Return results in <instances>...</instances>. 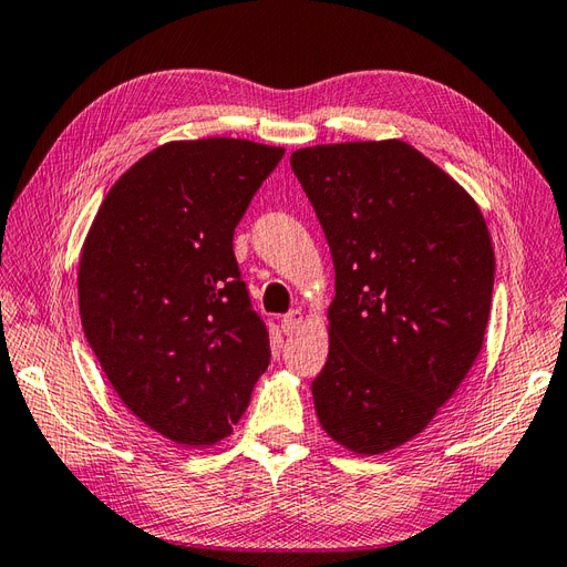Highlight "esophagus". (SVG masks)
I'll list each match as a JSON object with an SVG mask.
<instances>
[{"label":"esophagus","mask_w":567,"mask_h":567,"mask_svg":"<svg viewBox=\"0 0 567 567\" xmlns=\"http://www.w3.org/2000/svg\"><path fill=\"white\" fill-rule=\"evenodd\" d=\"M301 323H305V313H301L299 309H295V311L285 313L282 319H280V328H282V333H285V336L295 333Z\"/></svg>","instance_id":"34e87169"}]
</instances>
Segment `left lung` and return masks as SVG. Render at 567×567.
I'll return each instance as SVG.
<instances>
[{"instance_id":"obj_1","label":"left lung","mask_w":567,"mask_h":567,"mask_svg":"<svg viewBox=\"0 0 567 567\" xmlns=\"http://www.w3.org/2000/svg\"><path fill=\"white\" fill-rule=\"evenodd\" d=\"M331 246V350L311 393L323 430L358 454L423 432L476 362L495 256L478 205L401 140L292 154Z\"/></svg>"}]
</instances>
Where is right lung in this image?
I'll return each mask as SVG.
<instances>
[{
    "mask_svg": "<svg viewBox=\"0 0 567 567\" xmlns=\"http://www.w3.org/2000/svg\"><path fill=\"white\" fill-rule=\"evenodd\" d=\"M285 150L168 142L121 176L79 260L84 336L121 401L186 446L215 444L270 364L234 229Z\"/></svg>",
    "mask_w": 567,
    "mask_h": 567,
    "instance_id": "1",
    "label": "right lung"
}]
</instances>
